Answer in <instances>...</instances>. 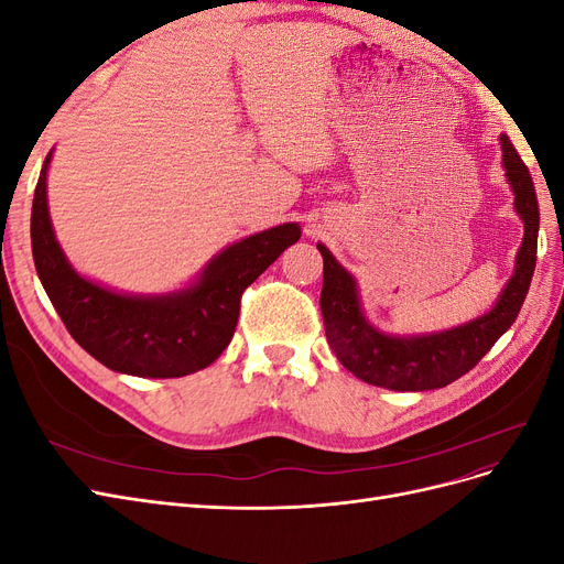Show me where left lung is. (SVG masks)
<instances>
[{"instance_id":"left-lung-1","label":"left lung","mask_w":564,"mask_h":564,"mask_svg":"<svg viewBox=\"0 0 564 564\" xmlns=\"http://www.w3.org/2000/svg\"><path fill=\"white\" fill-rule=\"evenodd\" d=\"M501 150L506 176L516 193V212L524 224V237L513 278L508 280L497 305L482 317L437 334L388 336L365 319L350 272L327 247L317 245L324 259L319 294L324 332L338 362L357 379L388 390L445 388L480 362L516 322L536 268L539 202L529 169L506 133H501Z\"/></svg>"}]
</instances>
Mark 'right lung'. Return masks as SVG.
Instances as JSON below:
<instances>
[{
    "label": "right lung",
    "instance_id": "1",
    "mask_svg": "<svg viewBox=\"0 0 564 564\" xmlns=\"http://www.w3.org/2000/svg\"><path fill=\"white\" fill-rule=\"evenodd\" d=\"M48 162L51 152L32 199V259L65 329L100 365L119 373L176 379L209 367L230 344L245 289L301 237L296 224L256 232L220 251L202 278L181 292L117 294L77 275L58 247L46 207Z\"/></svg>",
    "mask_w": 564,
    "mask_h": 564
}]
</instances>
